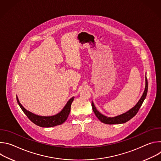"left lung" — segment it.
<instances>
[{"mask_svg": "<svg viewBox=\"0 0 161 161\" xmlns=\"http://www.w3.org/2000/svg\"><path fill=\"white\" fill-rule=\"evenodd\" d=\"M148 92V81L147 76L145 77V90L143 92V94L139 100V101L137 103V104L131 109H130L127 112L122 113L121 114H119L118 116H115L113 117H106L102 113H101L96 108L93 101L92 102V109L96 114V116L97 117V119L103 123L106 124H124L130 120L132 118H133L137 113L138 112L140 107L142 106L144 100L146 98L147 94Z\"/></svg>", "mask_w": 161, "mask_h": 161, "instance_id": "8db88e82", "label": "left lung"}]
</instances>
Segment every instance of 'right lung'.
<instances>
[{
	"mask_svg": "<svg viewBox=\"0 0 161 161\" xmlns=\"http://www.w3.org/2000/svg\"><path fill=\"white\" fill-rule=\"evenodd\" d=\"M75 97H73L67 101L63 109L57 114L52 116H40L28 110L23 106L19 101L16 96V100L20 108L26 114L27 117L36 125L41 127H52L63 124L67 119L71 111V104Z\"/></svg>",
	"mask_w": 161,
	"mask_h": 161,
	"instance_id": "right-lung-1",
	"label": "right lung"
}]
</instances>
